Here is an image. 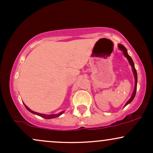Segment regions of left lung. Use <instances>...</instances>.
<instances>
[{
    "instance_id": "1",
    "label": "left lung",
    "mask_w": 153,
    "mask_h": 153,
    "mask_svg": "<svg viewBox=\"0 0 153 153\" xmlns=\"http://www.w3.org/2000/svg\"><path fill=\"white\" fill-rule=\"evenodd\" d=\"M118 47H119V50H120L121 51H122V52H123L122 53L124 54V55L126 57H127V59H128V61H129V64L131 65V68H132L133 74H134V80H135V85H134V91H133V94H132V95H131V96L130 99H129V100H128L127 102L126 103L125 106H127V104H129V103H131V101H133V99H134V98L135 95H136V91H137V71H136V70H135L134 62H133L132 59L131 58L130 56H129V54H128V53H127V49L125 48V47H124V45H120V44H119V45H118Z\"/></svg>"
}]
</instances>
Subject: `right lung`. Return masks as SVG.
<instances>
[{
    "instance_id": "obj_1",
    "label": "right lung",
    "mask_w": 153,
    "mask_h": 153,
    "mask_svg": "<svg viewBox=\"0 0 153 153\" xmlns=\"http://www.w3.org/2000/svg\"><path fill=\"white\" fill-rule=\"evenodd\" d=\"M24 106H25L26 109L29 111H30L31 113L34 114L38 115V116H39V117H42V118H45V119H53V118H56V117H58L60 115H62L63 112H64V111H61V112H59V113H58V114H40V113H38V112H35V111H34L31 110L30 108H29L28 106H26L25 104H24Z\"/></svg>"
}]
</instances>
